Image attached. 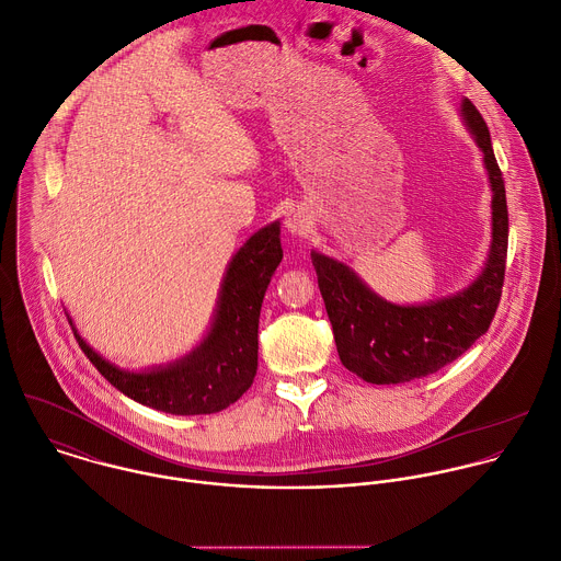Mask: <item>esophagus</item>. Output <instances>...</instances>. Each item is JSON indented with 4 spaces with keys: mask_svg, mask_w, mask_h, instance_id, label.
<instances>
[{
    "mask_svg": "<svg viewBox=\"0 0 561 561\" xmlns=\"http://www.w3.org/2000/svg\"><path fill=\"white\" fill-rule=\"evenodd\" d=\"M286 229L293 233V236H304L308 229H310V216L306 209L301 207H293L288 214H286V220H284Z\"/></svg>",
    "mask_w": 561,
    "mask_h": 561,
    "instance_id": "esophagus-1",
    "label": "esophagus"
}]
</instances>
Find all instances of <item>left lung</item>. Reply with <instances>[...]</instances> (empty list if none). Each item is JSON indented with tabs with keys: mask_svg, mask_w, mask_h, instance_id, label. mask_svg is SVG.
Instances as JSON below:
<instances>
[{
	"mask_svg": "<svg viewBox=\"0 0 561 561\" xmlns=\"http://www.w3.org/2000/svg\"><path fill=\"white\" fill-rule=\"evenodd\" d=\"M460 112L476 145L484 153L493 192V240L484 271L476 282L451 297L423 306H399L371 293L343 262L317 251L310 253L339 358L367 383H408L434 375L489 330L497 310L508 247L504 180L484 118L469 99H462Z\"/></svg>",
	"mask_w": 561,
	"mask_h": 561,
	"instance_id": "obj_1",
	"label": "left lung"
}]
</instances>
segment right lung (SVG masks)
Masks as SVG:
<instances>
[{"label": "right lung", "mask_w": 561, "mask_h": 561, "mask_svg": "<svg viewBox=\"0 0 561 561\" xmlns=\"http://www.w3.org/2000/svg\"><path fill=\"white\" fill-rule=\"evenodd\" d=\"M279 222L260 229L233 255L207 336L190 354L147 371H127L77 343L101 375L140 405L175 416L216 414L236 403L257 371V325L264 293L282 262Z\"/></svg>", "instance_id": "right-lung-1"}]
</instances>
